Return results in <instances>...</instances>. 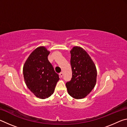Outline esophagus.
Returning <instances> with one entry per match:
<instances>
[{"mask_svg":"<svg viewBox=\"0 0 127 127\" xmlns=\"http://www.w3.org/2000/svg\"><path fill=\"white\" fill-rule=\"evenodd\" d=\"M59 75H60V76H61V77H63V72H61L59 73Z\"/></svg>","mask_w":127,"mask_h":127,"instance_id":"esophagus-1","label":"esophagus"}]
</instances>
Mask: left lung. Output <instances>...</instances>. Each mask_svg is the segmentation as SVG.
I'll use <instances>...</instances> for the list:
<instances>
[{"instance_id": "obj_1", "label": "left lung", "mask_w": 127, "mask_h": 127, "mask_svg": "<svg viewBox=\"0 0 127 127\" xmlns=\"http://www.w3.org/2000/svg\"><path fill=\"white\" fill-rule=\"evenodd\" d=\"M70 53L72 77L66 83V87L70 96L81 99L87 96L95 86L97 70L89 54L83 48L74 46Z\"/></svg>"}]
</instances>
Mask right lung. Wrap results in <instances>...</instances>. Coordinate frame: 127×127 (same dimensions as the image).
I'll return each mask as SVG.
<instances>
[{
  "mask_svg": "<svg viewBox=\"0 0 127 127\" xmlns=\"http://www.w3.org/2000/svg\"><path fill=\"white\" fill-rule=\"evenodd\" d=\"M50 53L44 46L34 50L23 65L26 85L38 98L45 99L54 93L59 75L55 72L48 57Z\"/></svg>",
  "mask_w": 127,
  "mask_h": 127,
  "instance_id": "1",
  "label": "right lung"
}]
</instances>
